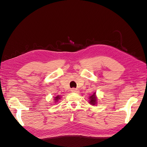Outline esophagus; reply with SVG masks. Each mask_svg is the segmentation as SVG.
<instances>
[{
  "label": "esophagus",
  "mask_w": 147,
  "mask_h": 147,
  "mask_svg": "<svg viewBox=\"0 0 147 147\" xmlns=\"http://www.w3.org/2000/svg\"><path fill=\"white\" fill-rule=\"evenodd\" d=\"M71 91H72V92H77V93L79 92V91L78 90H77V89H75V88L72 89V90H71Z\"/></svg>",
  "instance_id": "esophagus-1"
}]
</instances>
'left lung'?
I'll return each mask as SVG.
<instances>
[{"instance_id": "1", "label": "left lung", "mask_w": 147, "mask_h": 147, "mask_svg": "<svg viewBox=\"0 0 147 147\" xmlns=\"http://www.w3.org/2000/svg\"><path fill=\"white\" fill-rule=\"evenodd\" d=\"M96 94V92H93L92 94L91 95H90V96L88 97V99H89L88 103L91 105H97V96Z\"/></svg>"}]
</instances>
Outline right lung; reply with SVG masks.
Returning a JSON list of instances; mask_svg holds the SVG:
<instances>
[{
    "label": "right lung",
    "mask_w": 147,
    "mask_h": 147,
    "mask_svg": "<svg viewBox=\"0 0 147 147\" xmlns=\"http://www.w3.org/2000/svg\"><path fill=\"white\" fill-rule=\"evenodd\" d=\"M61 97H61V96H59V95H57V96H56V97H55L54 99H53V100H54V103H55V104H57V102H58V101L61 99Z\"/></svg>",
    "instance_id": "1"
}]
</instances>
